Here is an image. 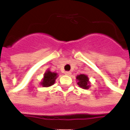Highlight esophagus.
<instances>
[{
  "instance_id": "obj_1",
  "label": "esophagus",
  "mask_w": 130,
  "mask_h": 130,
  "mask_svg": "<svg viewBox=\"0 0 130 130\" xmlns=\"http://www.w3.org/2000/svg\"><path fill=\"white\" fill-rule=\"evenodd\" d=\"M71 72H70V71H67V72H65V74H66V75H71Z\"/></svg>"
}]
</instances>
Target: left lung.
<instances>
[{"mask_svg":"<svg viewBox=\"0 0 130 130\" xmlns=\"http://www.w3.org/2000/svg\"><path fill=\"white\" fill-rule=\"evenodd\" d=\"M77 79L78 82L77 84L79 85V87L84 89H88L90 85H89V78L87 77V75L84 74H79L77 76Z\"/></svg>","mask_w":130,"mask_h":130,"instance_id":"obj_1","label":"left lung"}]
</instances>
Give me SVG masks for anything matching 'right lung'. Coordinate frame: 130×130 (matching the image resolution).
<instances>
[{"label":"right lung","instance_id":"obj_1","mask_svg":"<svg viewBox=\"0 0 130 130\" xmlns=\"http://www.w3.org/2000/svg\"><path fill=\"white\" fill-rule=\"evenodd\" d=\"M57 73L52 72L50 70H47L43 75V79L42 82H41V85H42L43 87H48L50 86H52L54 84L57 78Z\"/></svg>","mask_w":130,"mask_h":130}]
</instances>
